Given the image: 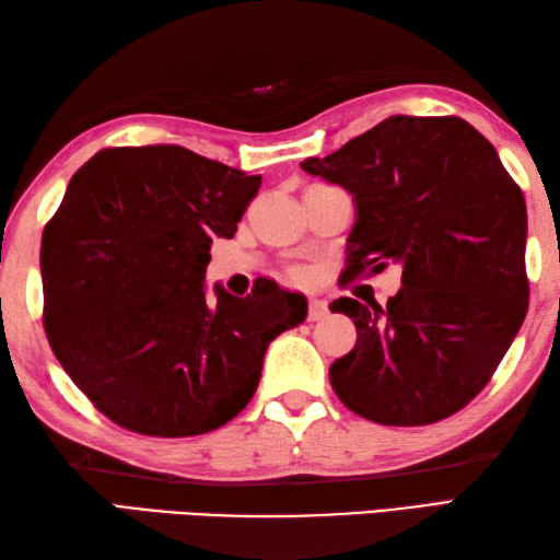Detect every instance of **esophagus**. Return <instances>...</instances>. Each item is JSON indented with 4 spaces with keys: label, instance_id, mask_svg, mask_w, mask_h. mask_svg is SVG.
Masks as SVG:
<instances>
[{
    "label": "esophagus",
    "instance_id": "obj_1",
    "mask_svg": "<svg viewBox=\"0 0 560 560\" xmlns=\"http://www.w3.org/2000/svg\"><path fill=\"white\" fill-rule=\"evenodd\" d=\"M327 313H329L327 301H323V299H317V295H313L311 305H307V319H311V323H315V319L327 317Z\"/></svg>",
    "mask_w": 560,
    "mask_h": 560
}]
</instances>
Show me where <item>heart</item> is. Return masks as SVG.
Returning <instances> with one entry per match:
<instances>
[{
  "mask_svg": "<svg viewBox=\"0 0 560 560\" xmlns=\"http://www.w3.org/2000/svg\"><path fill=\"white\" fill-rule=\"evenodd\" d=\"M299 277H301V273H299Z\"/></svg>",
  "mask_w": 560,
  "mask_h": 560,
  "instance_id": "b5f03b06",
  "label": "heart"
}]
</instances>
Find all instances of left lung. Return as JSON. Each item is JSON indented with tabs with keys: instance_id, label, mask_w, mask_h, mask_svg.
<instances>
[{
	"instance_id": "1",
	"label": "left lung",
	"mask_w": 560,
	"mask_h": 560,
	"mask_svg": "<svg viewBox=\"0 0 560 560\" xmlns=\"http://www.w3.org/2000/svg\"><path fill=\"white\" fill-rule=\"evenodd\" d=\"M301 168L347 189L355 223L343 277L395 261L387 305L337 299L355 347L329 380L383 425L447 419L489 383L527 315V207L498 151L459 117L392 115Z\"/></svg>"
}]
</instances>
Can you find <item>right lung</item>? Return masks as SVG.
Listing matches in <instances>:
<instances>
[{
    "mask_svg": "<svg viewBox=\"0 0 560 560\" xmlns=\"http://www.w3.org/2000/svg\"><path fill=\"white\" fill-rule=\"evenodd\" d=\"M261 175L175 147L103 149L43 231L45 331L74 385L129 431L209 433L253 399L269 343L307 315L261 281L213 287V237H233Z\"/></svg>",
    "mask_w": 560,
    "mask_h": 560,
    "instance_id": "obj_1",
    "label": "right lung"
}]
</instances>
